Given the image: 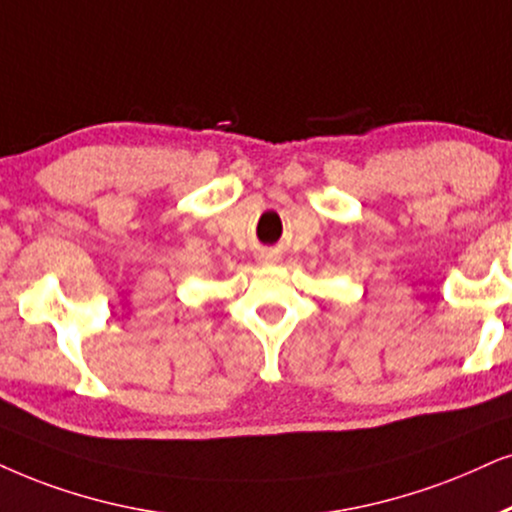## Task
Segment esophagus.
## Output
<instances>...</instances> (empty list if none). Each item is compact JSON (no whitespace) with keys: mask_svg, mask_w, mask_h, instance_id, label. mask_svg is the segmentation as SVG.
Returning a JSON list of instances; mask_svg holds the SVG:
<instances>
[{"mask_svg":"<svg viewBox=\"0 0 512 512\" xmlns=\"http://www.w3.org/2000/svg\"><path fill=\"white\" fill-rule=\"evenodd\" d=\"M264 260H271V257H264Z\"/></svg>","mask_w":512,"mask_h":512,"instance_id":"esophagus-1","label":"esophagus"}]
</instances>
